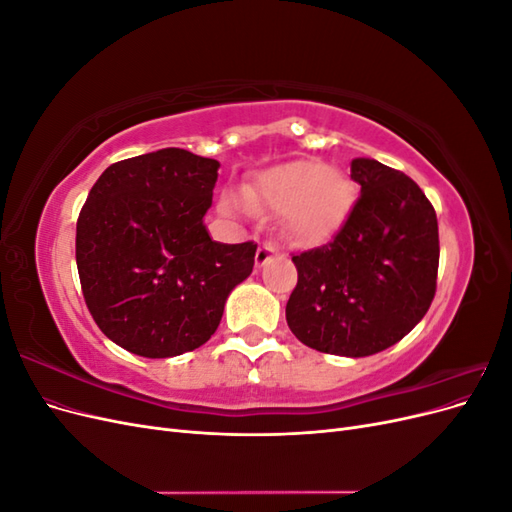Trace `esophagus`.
I'll return each instance as SVG.
<instances>
[{
	"label": "esophagus",
	"mask_w": 512,
	"mask_h": 512,
	"mask_svg": "<svg viewBox=\"0 0 512 512\" xmlns=\"http://www.w3.org/2000/svg\"><path fill=\"white\" fill-rule=\"evenodd\" d=\"M275 256H277V247H275L273 243L260 245V247H258V252H256V267H258V269H260V267H265L267 262H271Z\"/></svg>",
	"instance_id": "1"
}]
</instances>
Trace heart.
Instances as JSON below:
<instances>
[{
    "mask_svg": "<svg viewBox=\"0 0 512 512\" xmlns=\"http://www.w3.org/2000/svg\"><path fill=\"white\" fill-rule=\"evenodd\" d=\"M354 203L350 179L320 160H292L258 175L254 188L226 192L222 211L252 215L254 207L280 211L286 235L303 245H322L346 224Z\"/></svg>",
    "mask_w": 512,
    "mask_h": 512,
    "instance_id": "heart-1",
    "label": "heart"
}]
</instances>
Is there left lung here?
Listing matches in <instances>:
<instances>
[{"mask_svg": "<svg viewBox=\"0 0 512 512\" xmlns=\"http://www.w3.org/2000/svg\"><path fill=\"white\" fill-rule=\"evenodd\" d=\"M361 185L327 245L292 256L297 288L286 320L299 342L337 356H369L406 337L436 294L438 218L423 190L378 160L356 158Z\"/></svg>", "mask_w": 512, "mask_h": 512, "instance_id": "1", "label": "left lung"}]
</instances>
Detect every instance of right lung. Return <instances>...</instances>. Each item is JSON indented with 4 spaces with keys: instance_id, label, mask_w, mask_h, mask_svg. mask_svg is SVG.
<instances>
[{
    "instance_id": "obj_1",
    "label": "right lung",
    "mask_w": 512,
    "mask_h": 512,
    "mask_svg": "<svg viewBox=\"0 0 512 512\" xmlns=\"http://www.w3.org/2000/svg\"><path fill=\"white\" fill-rule=\"evenodd\" d=\"M220 162L168 147L108 166L76 222V267L100 331L147 359L203 346L256 243L209 237Z\"/></svg>"
}]
</instances>
